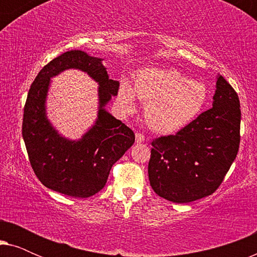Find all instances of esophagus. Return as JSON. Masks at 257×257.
<instances>
[{
    "instance_id": "esophagus-1",
    "label": "esophagus",
    "mask_w": 257,
    "mask_h": 257,
    "mask_svg": "<svg viewBox=\"0 0 257 257\" xmlns=\"http://www.w3.org/2000/svg\"><path fill=\"white\" fill-rule=\"evenodd\" d=\"M145 142V137L142 133H136V143L137 144H142Z\"/></svg>"
}]
</instances>
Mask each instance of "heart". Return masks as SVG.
I'll return each instance as SVG.
<instances>
[{
    "label": "heart",
    "mask_w": 257,
    "mask_h": 257,
    "mask_svg": "<svg viewBox=\"0 0 257 257\" xmlns=\"http://www.w3.org/2000/svg\"><path fill=\"white\" fill-rule=\"evenodd\" d=\"M137 96L146 103L145 118L153 131L174 135L194 122L208 100V87L174 69L147 68L137 77L136 86L122 80L118 99L126 112L135 111Z\"/></svg>",
    "instance_id": "heart-1"
}]
</instances>
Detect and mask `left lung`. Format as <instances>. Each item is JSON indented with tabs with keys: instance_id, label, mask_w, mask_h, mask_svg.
<instances>
[{
	"instance_id": "8db88e82",
	"label": "left lung",
	"mask_w": 257,
	"mask_h": 257,
	"mask_svg": "<svg viewBox=\"0 0 257 257\" xmlns=\"http://www.w3.org/2000/svg\"><path fill=\"white\" fill-rule=\"evenodd\" d=\"M213 107L174 136L152 143L149 179L153 191L175 203L210 195L222 182L240 145L241 110L237 93L216 77Z\"/></svg>"
}]
</instances>
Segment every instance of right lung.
<instances>
[{
    "label": "right lung",
    "mask_w": 257,
    "mask_h": 257,
    "mask_svg": "<svg viewBox=\"0 0 257 257\" xmlns=\"http://www.w3.org/2000/svg\"><path fill=\"white\" fill-rule=\"evenodd\" d=\"M103 58L82 50L66 51L38 72L24 106L22 136L31 167L45 187L72 198H89L103 189L111 167L135 143V133L105 106L117 96L119 82L108 78ZM70 68L85 72L98 84L97 118L79 140L62 136L46 113L51 78Z\"/></svg>",
    "instance_id": "1"
}]
</instances>
